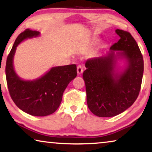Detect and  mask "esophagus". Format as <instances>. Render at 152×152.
Segmentation results:
<instances>
[{
    "label": "esophagus",
    "mask_w": 152,
    "mask_h": 152,
    "mask_svg": "<svg viewBox=\"0 0 152 152\" xmlns=\"http://www.w3.org/2000/svg\"><path fill=\"white\" fill-rule=\"evenodd\" d=\"M77 73L79 75H81L83 72V71H84V67H83L82 66L79 65L77 66Z\"/></svg>",
    "instance_id": "obj_1"
}]
</instances>
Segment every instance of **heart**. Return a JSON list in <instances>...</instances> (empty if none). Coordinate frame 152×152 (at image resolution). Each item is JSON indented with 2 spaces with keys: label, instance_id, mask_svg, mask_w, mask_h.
<instances>
[{
  "label": "heart",
  "instance_id": "b5f03b06",
  "mask_svg": "<svg viewBox=\"0 0 152 152\" xmlns=\"http://www.w3.org/2000/svg\"><path fill=\"white\" fill-rule=\"evenodd\" d=\"M95 42H97V40H96V39H93V43H95Z\"/></svg>",
  "mask_w": 152,
  "mask_h": 152
}]
</instances>
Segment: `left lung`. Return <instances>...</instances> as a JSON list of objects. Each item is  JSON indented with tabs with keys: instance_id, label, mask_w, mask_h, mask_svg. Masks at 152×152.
<instances>
[{
	"instance_id": "obj_1",
	"label": "left lung",
	"mask_w": 152,
	"mask_h": 152,
	"mask_svg": "<svg viewBox=\"0 0 152 152\" xmlns=\"http://www.w3.org/2000/svg\"><path fill=\"white\" fill-rule=\"evenodd\" d=\"M115 32L119 41L107 55L87 60L83 73L88 107L99 117H113L127 109L136 100L142 84L144 61L136 41L129 32L117 29ZM117 56L128 62L122 73L116 70Z\"/></svg>"
}]
</instances>
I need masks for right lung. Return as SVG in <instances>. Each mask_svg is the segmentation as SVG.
<instances>
[{
	"label": "right lung",
	"instance_id": "1",
	"mask_svg": "<svg viewBox=\"0 0 152 152\" xmlns=\"http://www.w3.org/2000/svg\"><path fill=\"white\" fill-rule=\"evenodd\" d=\"M38 31L27 29L16 38L5 66L9 93L15 104L23 111L34 116H45L56 111L61 104L64 91L76 77L75 64L52 68L41 77L25 81L18 77L13 66L14 55L17 45L25 39L39 36Z\"/></svg>",
	"mask_w": 152,
	"mask_h": 152
}]
</instances>
